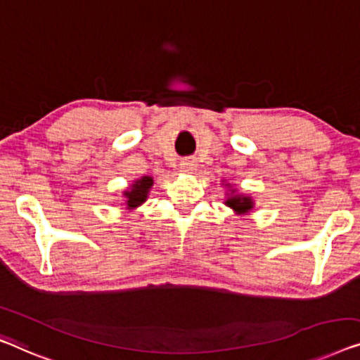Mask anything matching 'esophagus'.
<instances>
[{"label": "esophagus", "mask_w": 360, "mask_h": 360, "mask_svg": "<svg viewBox=\"0 0 360 360\" xmlns=\"http://www.w3.org/2000/svg\"><path fill=\"white\" fill-rule=\"evenodd\" d=\"M196 160L195 159H185V160H181V164H180V169H181V172H185V174H193V172L196 170Z\"/></svg>", "instance_id": "obj_1"}]
</instances>
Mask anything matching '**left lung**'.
<instances>
[{"instance_id":"left-lung-1","label":"left lung","mask_w":360,"mask_h":360,"mask_svg":"<svg viewBox=\"0 0 360 360\" xmlns=\"http://www.w3.org/2000/svg\"><path fill=\"white\" fill-rule=\"evenodd\" d=\"M229 188H231V185H227ZM226 205L233 210V212H237V214H247L253 210V200L252 196H247V195H237V190H231V195L226 201Z\"/></svg>"}]
</instances>
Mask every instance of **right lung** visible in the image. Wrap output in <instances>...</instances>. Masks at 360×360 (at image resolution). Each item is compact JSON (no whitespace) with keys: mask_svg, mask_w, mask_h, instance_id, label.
<instances>
[{"mask_svg":"<svg viewBox=\"0 0 360 360\" xmlns=\"http://www.w3.org/2000/svg\"><path fill=\"white\" fill-rule=\"evenodd\" d=\"M154 180L153 176H141L136 181H133V185L129 186V190L123 193V196L127 198L124 205H127V210H136L138 206H141L143 202L148 200L149 190L153 186Z\"/></svg>","mask_w":360,"mask_h":360,"instance_id":"1","label":"right lung"}]
</instances>
